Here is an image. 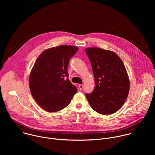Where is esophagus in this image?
Listing matches in <instances>:
<instances>
[{"instance_id": "obj_1", "label": "esophagus", "mask_w": 155, "mask_h": 155, "mask_svg": "<svg viewBox=\"0 0 155 155\" xmlns=\"http://www.w3.org/2000/svg\"><path fill=\"white\" fill-rule=\"evenodd\" d=\"M78 86H79V88H80V90H83V84H79Z\"/></svg>"}]
</instances>
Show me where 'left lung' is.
I'll return each mask as SVG.
<instances>
[{
  "instance_id": "8db88e82",
  "label": "left lung",
  "mask_w": 155,
  "mask_h": 155,
  "mask_svg": "<svg viewBox=\"0 0 155 155\" xmlns=\"http://www.w3.org/2000/svg\"><path fill=\"white\" fill-rule=\"evenodd\" d=\"M96 86L86 97L91 108L102 115L115 113L126 101L129 79L125 66L114 52L101 48H87Z\"/></svg>"
}]
</instances>
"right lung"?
<instances>
[{"mask_svg":"<svg viewBox=\"0 0 155 155\" xmlns=\"http://www.w3.org/2000/svg\"><path fill=\"white\" fill-rule=\"evenodd\" d=\"M78 48L61 45L43 51L37 59L29 76V88L37 104L48 112L67 107L77 92L68 78L70 59Z\"/></svg>","mask_w":155,"mask_h":155,"instance_id":"right-lung-1","label":"right lung"}]
</instances>
